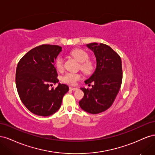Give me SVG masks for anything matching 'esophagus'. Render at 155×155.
<instances>
[{
    "label": "esophagus",
    "mask_w": 155,
    "mask_h": 155,
    "mask_svg": "<svg viewBox=\"0 0 155 155\" xmlns=\"http://www.w3.org/2000/svg\"><path fill=\"white\" fill-rule=\"evenodd\" d=\"M69 88H70V90H72V91H76L78 89V88H74V87H70Z\"/></svg>",
    "instance_id": "obj_1"
}]
</instances>
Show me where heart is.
Segmentation results:
<instances>
[{
    "instance_id": "heart-1",
    "label": "heart",
    "mask_w": 155,
    "mask_h": 155,
    "mask_svg": "<svg viewBox=\"0 0 155 155\" xmlns=\"http://www.w3.org/2000/svg\"><path fill=\"white\" fill-rule=\"evenodd\" d=\"M71 55L79 62V68L85 74L91 73L94 66L92 61L88 60L89 55L86 51L81 49H75L71 52ZM55 67L58 71L61 72L63 70V58L58 56L55 61ZM81 79V75L79 73L67 72L62 76L61 80L63 83L70 85H76L78 81Z\"/></svg>"
}]
</instances>
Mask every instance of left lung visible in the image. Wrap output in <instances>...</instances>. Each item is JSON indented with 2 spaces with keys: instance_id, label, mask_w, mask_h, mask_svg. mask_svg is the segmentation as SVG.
<instances>
[{
  "instance_id": "1",
  "label": "left lung",
  "mask_w": 155,
  "mask_h": 155,
  "mask_svg": "<svg viewBox=\"0 0 155 155\" xmlns=\"http://www.w3.org/2000/svg\"><path fill=\"white\" fill-rule=\"evenodd\" d=\"M96 58V68L85 81L94 85L90 90L81 88L84 96L79 101L81 109L91 114L101 113L113 104L122 82V67L120 56L109 46L96 43L88 44Z\"/></svg>"
}]
</instances>
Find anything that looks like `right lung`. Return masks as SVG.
Listing matches in <instances>:
<instances>
[{
	"mask_svg": "<svg viewBox=\"0 0 155 155\" xmlns=\"http://www.w3.org/2000/svg\"><path fill=\"white\" fill-rule=\"evenodd\" d=\"M58 45H42L31 49L18 61L16 70L17 90L22 104L34 114L48 116L57 112L69 88L59 83L55 59L61 51Z\"/></svg>",
	"mask_w": 155,
	"mask_h": 155,
	"instance_id": "1",
	"label": "right lung"
}]
</instances>
